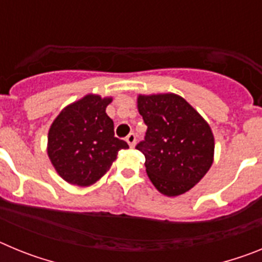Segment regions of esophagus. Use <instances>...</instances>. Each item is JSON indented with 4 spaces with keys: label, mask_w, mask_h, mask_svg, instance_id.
<instances>
[{
    "label": "esophagus",
    "mask_w": 262,
    "mask_h": 262,
    "mask_svg": "<svg viewBox=\"0 0 262 262\" xmlns=\"http://www.w3.org/2000/svg\"><path fill=\"white\" fill-rule=\"evenodd\" d=\"M126 142L128 143V145L131 148L135 147V144H136V136H135V134H129V135L126 138Z\"/></svg>",
    "instance_id": "esophagus-1"
}]
</instances>
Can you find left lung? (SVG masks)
Returning a JSON list of instances; mask_svg holds the SVG:
<instances>
[{"label": "left lung", "mask_w": 262, "mask_h": 262, "mask_svg": "<svg viewBox=\"0 0 262 262\" xmlns=\"http://www.w3.org/2000/svg\"><path fill=\"white\" fill-rule=\"evenodd\" d=\"M138 110L147 133L136 149L157 190L177 196L193 189L214 161L215 140L202 115L174 93L139 94Z\"/></svg>", "instance_id": "obj_1"}]
</instances>
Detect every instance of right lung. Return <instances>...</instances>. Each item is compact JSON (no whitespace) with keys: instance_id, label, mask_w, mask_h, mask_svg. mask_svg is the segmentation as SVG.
I'll list each match as a JSON object with an SVG mask.
<instances>
[{"instance_id":"obj_1","label":"right lung","mask_w":262,"mask_h":262,"mask_svg":"<svg viewBox=\"0 0 262 262\" xmlns=\"http://www.w3.org/2000/svg\"><path fill=\"white\" fill-rule=\"evenodd\" d=\"M111 97L86 94L60 111L48 129L47 154L57 174L71 185L86 187L106 174L120 149L128 144L114 136L106 114Z\"/></svg>"}]
</instances>
